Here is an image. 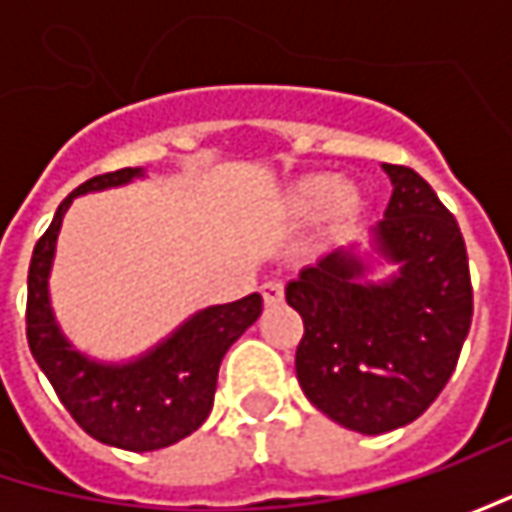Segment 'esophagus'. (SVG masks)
I'll list each match as a JSON object with an SVG mask.
<instances>
[{
    "label": "esophagus",
    "instance_id": "obj_1",
    "mask_svg": "<svg viewBox=\"0 0 512 512\" xmlns=\"http://www.w3.org/2000/svg\"><path fill=\"white\" fill-rule=\"evenodd\" d=\"M262 299H265V305H279L285 299V285L282 282H265L262 285Z\"/></svg>",
    "mask_w": 512,
    "mask_h": 512
}]
</instances>
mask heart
Wrapping results in <instances>:
<instances>
[{"instance_id":"b5f03b06","label":"heart","mask_w":512,"mask_h":512,"mask_svg":"<svg viewBox=\"0 0 512 512\" xmlns=\"http://www.w3.org/2000/svg\"><path fill=\"white\" fill-rule=\"evenodd\" d=\"M285 202L287 210L296 216H310L322 210L325 222L347 225L362 207V193L353 182H336L327 173H310L290 185Z\"/></svg>"}]
</instances>
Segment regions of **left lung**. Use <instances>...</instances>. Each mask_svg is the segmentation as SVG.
Wrapping results in <instances>:
<instances>
[{
	"mask_svg": "<svg viewBox=\"0 0 512 512\" xmlns=\"http://www.w3.org/2000/svg\"><path fill=\"white\" fill-rule=\"evenodd\" d=\"M393 182L373 245L399 273L359 282L356 245L336 247L285 287L305 336L296 376L310 404L347 430L379 436L419 419L453 376L473 319L459 222L416 170L382 165Z\"/></svg>",
	"mask_w": 512,
	"mask_h": 512,
	"instance_id": "1",
	"label": "left lung"
}]
</instances>
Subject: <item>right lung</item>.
Segmentation results:
<instances>
[{"label": "right lung", "mask_w": 512, "mask_h": 512, "mask_svg": "<svg viewBox=\"0 0 512 512\" xmlns=\"http://www.w3.org/2000/svg\"><path fill=\"white\" fill-rule=\"evenodd\" d=\"M136 176H142V168L93 176L59 205L30 256L25 322L33 359L76 424L96 442L148 453L185 439L210 416L219 364L227 347L259 319L262 296L250 293L239 302L199 310L173 336L128 364L93 362L73 350L53 319L48 299L50 262L62 216L73 196L128 185Z\"/></svg>", "instance_id": "add662e5"}]
</instances>
